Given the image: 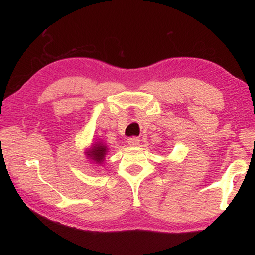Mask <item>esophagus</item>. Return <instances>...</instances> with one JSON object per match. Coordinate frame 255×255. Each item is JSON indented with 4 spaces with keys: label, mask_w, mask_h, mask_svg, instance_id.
I'll use <instances>...</instances> for the list:
<instances>
[{
    "label": "esophagus",
    "mask_w": 255,
    "mask_h": 255,
    "mask_svg": "<svg viewBox=\"0 0 255 255\" xmlns=\"http://www.w3.org/2000/svg\"><path fill=\"white\" fill-rule=\"evenodd\" d=\"M139 143H140V140L137 137H131L128 139V144L130 145V147H138Z\"/></svg>",
    "instance_id": "esophagus-1"
}]
</instances>
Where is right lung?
Segmentation results:
<instances>
[{
    "label": "right lung",
    "mask_w": 255,
    "mask_h": 255,
    "mask_svg": "<svg viewBox=\"0 0 255 255\" xmlns=\"http://www.w3.org/2000/svg\"><path fill=\"white\" fill-rule=\"evenodd\" d=\"M108 152V147L103 143L102 141H97L92 143L90 149L85 150V156L89 159L91 164H94L95 166H100L104 163L105 156Z\"/></svg>",
    "instance_id": "1"
}]
</instances>
